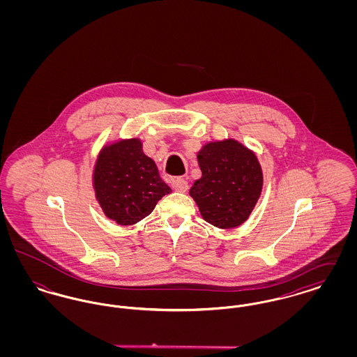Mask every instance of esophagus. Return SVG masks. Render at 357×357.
<instances>
[{
    "mask_svg": "<svg viewBox=\"0 0 357 357\" xmlns=\"http://www.w3.org/2000/svg\"><path fill=\"white\" fill-rule=\"evenodd\" d=\"M171 186H172V188H174L175 191H179V192H185V191H187V188H188V185H187V182L183 178H176V179H174Z\"/></svg>",
    "mask_w": 357,
    "mask_h": 357,
    "instance_id": "1",
    "label": "esophagus"
}]
</instances>
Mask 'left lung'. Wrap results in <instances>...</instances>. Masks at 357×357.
Segmentation results:
<instances>
[{"label": "left lung", "mask_w": 357, "mask_h": 357, "mask_svg": "<svg viewBox=\"0 0 357 357\" xmlns=\"http://www.w3.org/2000/svg\"><path fill=\"white\" fill-rule=\"evenodd\" d=\"M202 178L190 188L204 220L220 229L248 220L261 195L262 171L255 153L233 139L207 143L198 153Z\"/></svg>", "instance_id": "left-lung-1"}]
</instances>
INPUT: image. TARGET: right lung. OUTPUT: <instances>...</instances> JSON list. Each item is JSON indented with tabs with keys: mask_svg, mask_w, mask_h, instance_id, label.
Returning <instances> with one entry per match:
<instances>
[{
	"mask_svg": "<svg viewBox=\"0 0 357 357\" xmlns=\"http://www.w3.org/2000/svg\"><path fill=\"white\" fill-rule=\"evenodd\" d=\"M93 186L105 215L119 225H132L153 213L171 188L159 176L139 139L104 147L98 158Z\"/></svg>",
	"mask_w": 357,
	"mask_h": 357,
	"instance_id": "1",
	"label": "right lung"
}]
</instances>
